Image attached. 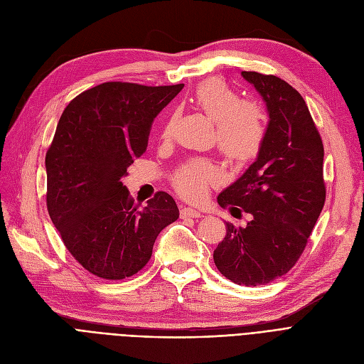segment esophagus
<instances>
[{"instance_id":"1","label":"esophagus","mask_w":364,"mask_h":364,"mask_svg":"<svg viewBox=\"0 0 364 364\" xmlns=\"http://www.w3.org/2000/svg\"><path fill=\"white\" fill-rule=\"evenodd\" d=\"M202 214L193 208H188V206H181L180 208V217L181 218H199Z\"/></svg>"}]
</instances>
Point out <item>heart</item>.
Here are the masks:
<instances>
[{"label": "heart", "mask_w": 364, "mask_h": 364, "mask_svg": "<svg viewBox=\"0 0 364 364\" xmlns=\"http://www.w3.org/2000/svg\"><path fill=\"white\" fill-rule=\"evenodd\" d=\"M195 106L214 121V141L230 162L254 159L265 139L267 117L264 109L254 100L242 95L223 80H208L193 94ZM178 118L172 112L162 127V139H169ZM221 171L209 159H188L172 176L177 192L192 200L206 196L208 188L220 183Z\"/></svg>", "instance_id": "heart-1"}]
</instances>
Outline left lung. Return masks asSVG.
Instances as JSON below:
<instances>
[{"label":"left lung","mask_w":364,"mask_h":364,"mask_svg":"<svg viewBox=\"0 0 364 364\" xmlns=\"http://www.w3.org/2000/svg\"><path fill=\"white\" fill-rule=\"evenodd\" d=\"M269 110L257 161L218 196L254 218L245 228L225 223L214 251L218 272L236 284L259 286L288 273L302 255L326 200L324 149L302 95L274 75L242 72Z\"/></svg>","instance_id":"left-lung-1"}]
</instances>
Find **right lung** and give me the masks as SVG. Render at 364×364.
I'll return each instance as SVG.
<instances>
[{"label":"right lung","instance_id":"add662e5","mask_svg":"<svg viewBox=\"0 0 364 364\" xmlns=\"http://www.w3.org/2000/svg\"><path fill=\"white\" fill-rule=\"evenodd\" d=\"M183 87L103 82L62 113L46 155L47 209L66 250L94 276L139 273L158 235L178 218L166 192L140 208L121 178L146 151L156 114Z\"/></svg>","mask_w":364,"mask_h":364}]
</instances>
